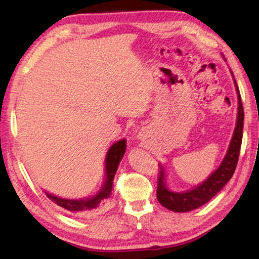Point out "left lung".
Listing matches in <instances>:
<instances>
[{
	"mask_svg": "<svg viewBox=\"0 0 259 259\" xmlns=\"http://www.w3.org/2000/svg\"><path fill=\"white\" fill-rule=\"evenodd\" d=\"M234 83L239 100L238 117H236V124L233 137L231 139L229 150H227L224 160L222 161L221 165L218 166L216 171H213L210 175L203 183L193 187L192 190L184 192H172L169 190L168 186H166L164 169L163 166L160 165V172L157 175L156 196L159 202L166 209L176 212H186L199 208L211 200L226 185L232 176H233L236 164H238L241 143H242V130L244 120V113L242 103H241L240 91L238 85H236L235 80Z\"/></svg>",
	"mask_w": 259,
	"mask_h": 259,
	"instance_id": "1",
	"label": "left lung"
}]
</instances>
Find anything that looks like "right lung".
<instances>
[{
	"label": "right lung",
	"mask_w": 259,
	"mask_h": 259,
	"mask_svg": "<svg viewBox=\"0 0 259 259\" xmlns=\"http://www.w3.org/2000/svg\"><path fill=\"white\" fill-rule=\"evenodd\" d=\"M125 139H121L109 147L106 159H105L106 179L97 194L84 199H63L46 192L48 198L57 205L67 210L68 212L78 213L82 216H93L96 212L106 208L112 200L114 176H115L117 166H119L120 161L125 152Z\"/></svg>",
	"instance_id": "right-lung-1"
}]
</instances>
